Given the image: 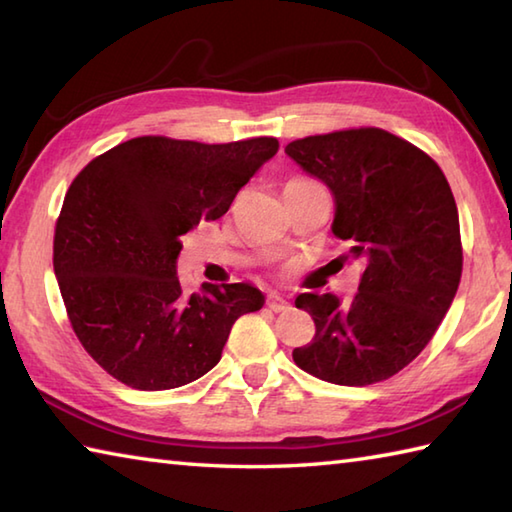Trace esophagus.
I'll return each instance as SVG.
<instances>
[{"label": "esophagus", "mask_w": 512, "mask_h": 512, "mask_svg": "<svg viewBox=\"0 0 512 512\" xmlns=\"http://www.w3.org/2000/svg\"><path fill=\"white\" fill-rule=\"evenodd\" d=\"M267 307H269L271 311H276V314H285V311L291 309L289 302H287L285 298H280L278 294H269V296H267Z\"/></svg>", "instance_id": "1"}]
</instances>
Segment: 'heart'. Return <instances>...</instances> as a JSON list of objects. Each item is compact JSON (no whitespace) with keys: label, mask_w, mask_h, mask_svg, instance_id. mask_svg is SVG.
I'll use <instances>...</instances> for the list:
<instances>
[{"label":"heart","mask_w":512,"mask_h":512,"mask_svg":"<svg viewBox=\"0 0 512 512\" xmlns=\"http://www.w3.org/2000/svg\"><path fill=\"white\" fill-rule=\"evenodd\" d=\"M289 183H307V179H291Z\"/></svg>","instance_id":"b5f03b06"}]
</instances>
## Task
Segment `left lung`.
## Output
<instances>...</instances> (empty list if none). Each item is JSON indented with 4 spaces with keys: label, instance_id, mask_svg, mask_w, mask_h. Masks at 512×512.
Segmentation results:
<instances>
[{
    "label": "left lung",
    "instance_id": "1",
    "mask_svg": "<svg viewBox=\"0 0 512 512\" xmlns=\"http://www.w3.org/2000/svg\"><path fill=\"white\" fill-rule=\"evenodd\" d=\"M285 152L325 183L336 218L364 271L358 294H300L316 336L294 362L316 378L367 387L411 364L431 342L462 278L457 205L429 154L380 128H349L296 139Z\"/></svg>",
    "mask_w": 512,
    "mask_h": 512
}]
</instances>
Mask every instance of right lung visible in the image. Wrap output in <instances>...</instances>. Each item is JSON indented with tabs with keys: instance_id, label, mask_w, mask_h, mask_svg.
<instances>
[{
	"instance_id": "add662e5",
	"label": "right lung",
	"mask_w": 512,
	"mask_h": 512,
	"mask_svg": "<svg viewBox=\"0 0 512 512\" xmlns=\"http://www.w3.org/2000/svg\"><path fill=\"white\" fill-rule=\"evenodd\" d=\"M278 152V139L198 143L137 137L99 154L70 183L52 265L83 349L125 387L165 391L214 369L234 322L263 307L247 283L187 294L181 241L221 218Z\"/></svg>"
}]
</instances>
